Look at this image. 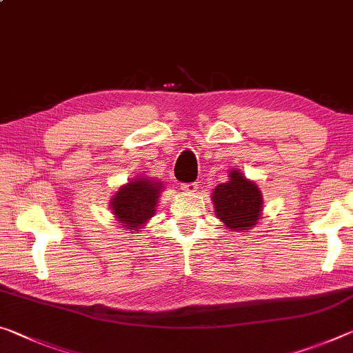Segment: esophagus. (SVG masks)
<instances>
[{"mask_svg": "<svg viewBox=\"0 0 353 353\" xmlns=\"http://www.w3.org/2000/svg\"><path fill=\"white\" fill-rule=\"evenodd\" d=\"M183 192H188V193H194V192H198V188H199V185H198V182H190V183H182V187H181Z\"/></svg>", "mask_w": 353, "mask_h": 353, "instance_id": "esophagus-1", "label": "esophagus"}]
</instances>
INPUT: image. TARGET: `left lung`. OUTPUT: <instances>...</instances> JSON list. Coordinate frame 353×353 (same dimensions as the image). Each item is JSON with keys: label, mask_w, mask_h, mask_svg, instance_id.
<instances>
[{"label": "left lung", "mask_w": 353, "mask_h": 353, "mask_svg": "<svg viewBox=\"0 0 353 353\" xmlns=\"http://www.w3.org/2000/svg\"><path fill=\"white\" fill-rule=\"evenodd\" d=\"M212 201L216 216L234 231H247L261 216V190L239 171H232L229 181L215 188Z\"/></svg>", "instance_id": "obj_1"}]
</instances>
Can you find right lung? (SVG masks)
Returning <instances> with one entry per match:
<instances>
[{"instance_id": "obj_1", "label": "right lung", "mask_w": 353, "mask_h": 353, "mask_svg": "<svg viewBox=\"0 0 353 353\" xmlns=\"http://www.w3.org/2000/svg\"><path fill=\"white\" fill-rule=\"evenodd\" d=\"M161 183L149 179H135L114 194L111 209L122 225L132 231H139L149 218L155 214Z\"/></svg>"}]
</instances>
